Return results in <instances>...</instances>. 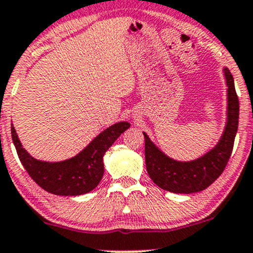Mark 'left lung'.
I'll list each match as a JSON object with an SVG mask.
<instances>
[{"label":"left lung","instance_id":"8db88e82","mask_svg":"<svg viewBox=\"0 0 253 253\" xmlns=\"http://www.w3.org/2000/svg\"><path fill=\"white\" fill-rule=\"evenodd\" d=\"M223 71L228 86L227 123L221 138L211 151L191 162H178L163 153L148 135L143 132L147 172L152 181L164 191L180 194L202 192L223 172L232 154L239 124V99L234 78L227 67H224Z\"/></svg>","mask_w":253,"mask_h":253}]
</instances>
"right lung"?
Wrapping results in <instances>:
<instances>
[{
    "label": "right lung",
    "mask_w": 253,
    "mask_h": 253,
    "mask_svg": "<svg viewBox=\"0 0 253 253\" xmlns=\"http://www.w3.org/2000/svg\"><path fill=\"white\" fill-rule=\"evenodd\" d=\"M130 123L113 124L72 158L62 162H42L23 147L12 124V138L21 164L31 178L44 191L55 195H81L93 191L104 176V156L113 142L129 129Z\"/></svg>",
    "instance_id": "right-lung-1"
}]
</instances>
